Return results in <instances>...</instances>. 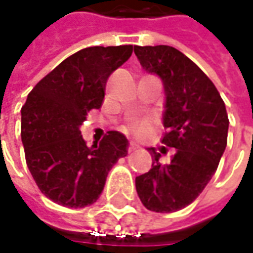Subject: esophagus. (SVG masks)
<instances>
[{
  "label": "esophagus",
  "mask_w": 253,
  "mask_h": 253,
  "mask_svg": "<svg viewBox=\"0 0 253 253\" xmlns=\"http://www.w3.org/2000/svg\"><path fill=\"white\" fill-rule=\"evenodd\" d=\"M138 148H139V145H138V143L131 142V143H129V146H128V152H133L135 149H138Z\"/></svg>",
  "instance_id": "esophagus-1"
}]
</instances>
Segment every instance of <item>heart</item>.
<instances>
[{
	"label": "heart",
	"mask_w": 253,
	"mask_h": 253,
	"mask_svg": "<svg viewBox=\"0 0 253 253\" xmlns=\"http://www.w3.org/2000/svg\"><path fill=\"white\" fill-rule=\"evenodd\" d=\"M152 128V121L149 118H133L128 122L126 131L138 136H146Z\"/></svg>",
	"instance_id": "b5f03b06"
}]
</instances>
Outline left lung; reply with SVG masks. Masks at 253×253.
Masks as SVG:
<instances>
[{"label":"left lung","mask_w":253,"mask_h":253,"mask_svg":"<svg viewBox=\"0 0 253 253\" xmlns=\"http://www.w3.org/2000/svg\"><path fill=\"white\" fill-rule=\"evenodd\" d=\"M136 57L158 74L166 92L162 143L174 148L169 165H162L155 148L152 169L135 179L142 204L155 212H174L200 196L218 168L227 146L228 114L217 87L193 60L166 46H135Z\"/></svg>","instance_id":"1"}]
</instances>
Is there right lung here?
Returning <instances> with one entry per match:
<instances>
[{"mask_svg":"<svg viewBox=\"0 0 253 253\" xmlns=\"http://www.w3.org/2000/svg\"><path fill=\"white\" fill-rule=\"evenodd\" d=\"M132 54V44L92 46L69 56L32 88L21 114L25 159L47 199L69 209L95 203L108 171L126 156V138L108 131L88 148L80 125L101 107L110 74Z\"/></svg>","mask_w":253,"mask_h":253,"instance_id":"add662e5","label":"right lung"}]
</instances>
